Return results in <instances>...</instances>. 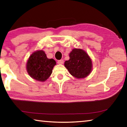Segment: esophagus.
<instances>
[{"mask_svg":"<svg viewBox=\"0 0 127 127\" xmlns=\"http://www.w3.org/2000/svg\"><path fill=\"white\" fill-rule=\"evenodd\" d=\"M58 64H63L64 63V61L63 59H61V60H59V61H58Z\"/></svg>","mask_w":127,"mask_h":127,"instance_id":"esophagus-1","label":"esophagus"}]
</instances>
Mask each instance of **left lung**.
<instances>
[{
	"label": "left lung",
	"mask_w": 127,
	"mask_h": 127,
	"mask_svg": "<svg viewBox=\"0 0 127 127\" xmlns=\"http://www.w3.org/2000/svg\"><path fill=\"white\" fill-rule=\"evenodd\" d=\"M69 59L64 62V66L70 74L77 79L88 76L93 69L91 58L85 50L74 48L69 54Z\"/></svg>",
	"instance_id": "obj_1"
}]
</instances>
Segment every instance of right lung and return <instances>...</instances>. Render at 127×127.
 Returning <instances> with one entry per match:
<instances>
[{
    "instance_id": "1",
    "label": "right lung",
    "mask_w": 127,
    "mask_h": 127,
    "mask_svg": "<svg viewBox=\"0 0 127 127\" xmlns=\"http://www.w3.org/2000/svg\"><path fill=\"white\" fill-rule=\"evenodd\" d=\"M56 65L53 59H48L44 51L38 50L33 52L28 59L26 68L29 75L39 82H45L52 74Z\"/></svg>"
}]
</instances>
